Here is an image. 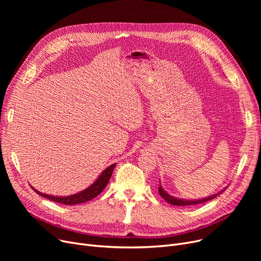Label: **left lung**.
<instances>
[{
  "mask_svg": "<svg viewBox=\"0 0 261 261\" xmlns=\"http://www.w3.org/2000/svg\"><path fill=\"white\" fill-rule=\"evenodd\" d=\"M224 190H225V188L222 189V190H220V191H219V193H217V194H215V195H212V196H210V197L203 198V199H198V200H186V199H181V198H175V197L169 195V194L167 193V191L162 187L161 182H160V186H159V194L161 195V197H162L164 200H165V201H167L169 204H171V205H176V206H193V205H196V204L205 203V202H207V201H211V200L215 199L217 196L222 194Z\"/></svg>",
  "mask_w": 261,
  "mask_h": 261,
  "instance_id": "obj_1",
  "label": "left lung"
}]
</instances>
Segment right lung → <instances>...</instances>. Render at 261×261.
Returning a JSON list of instances; mask_svg holds the SVG:
<instances>
[{
	"mask_svg": "<svg viewBox=\"0 0 261 261\" xmlns=\"http://www.w3.org/2000/svg\"><path fill=\"white\" fill-rule=\"evenodd\" d=\"M115 166H116V164H112V165H110L109 167H107L100 173V175L95 180V182L93 184H91L88 188L79 191V193H77V194L70 195V196L59 197V196L46 195V194H43V193H40V191H38L33 186L32 187L39 196L46 198V199H48L50 201H54V202L61 203V204H64V205H75V204H79V203H85V202H88V201L97 197L101 193V191L106 188V186H107V184L110 180V177H111V175H112V172H113Z\"/></svg>",
	"mask_w": 261,
	"mask_h": 261,
	"instance_id": "obj_1",
	"label": "right lung"
}]
</instances>
